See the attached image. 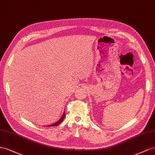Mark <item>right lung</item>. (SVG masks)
Returning <instances> with one entry per match:
<instances>
[{
  "label": "right lung",
  "mask_w": 155,
  "mask_h": 155,
  "mask_svg": "<svg viewBox=\"0 0 155 155\" xmlns=\"http://www.w3.org/2000/svg\"><path fill=\"white\" fill-rule=\"evenodd\" d=\"M65 112H64V114H63L62 117H61L60 118V120H59L58 121H57L56 123H54V124H52V125H47V127H54V126H57V125H58L60 123H61V122H62V121H64V117H65Z\"/></svg>",
  "instance_id": "right-lung-1"
}]
</instances>
